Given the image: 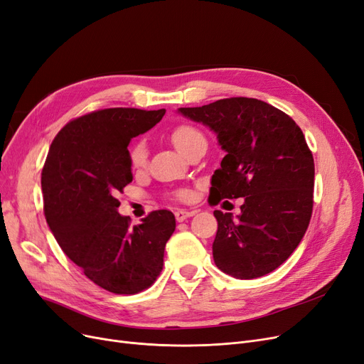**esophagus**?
<instances>
[{
  "label": "esophagus",
  "mask_w": 364,
  "mask_h": 364,
  "mask_svg": "<svg viewBox=\"0 0 364 364\" xmlns=\"http://www.w3.org/2000/svg\"><path fill=\"white\" fill-rule=\"evenodd\" d=\"M196 213V210H188V209H178L176 212H174V216H176V221H179V223H182V221H185L186 218H190V216H193Z\"/></svg>",
  "instance_id": "obj_1"
}]
</instances>
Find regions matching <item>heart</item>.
I'll use <instances>...</instances> for the list:
<instances>
[{
    "instance_id": "b5f03b06",
    "label": "heart",
    "mask_w": 364,
    "mask_h": 364,
    "mask_svg": "<svg viewBox=\"0 0 364 364\" xmlns=\"http://www.w3.org/2000/svg\"><path fill=\"white\" fill-rule=\"evenodd\" d=\"M201 137H203V134L198 132L197 128H194L191 125H179L174 128L171 133V141L181 154H183L193 141H196L197 139H201ZM146 159H148L146 143H144L143 140H139L133 144L132 149H129V163H132V166L134 168H140L146 164ZM181 196L186 197L188 194L182 193Z\"/></svg>"
}]
</instances>
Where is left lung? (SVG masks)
I'll list each match as a JSON object with an SVG mask.
<instances>
[{
	"mask_svg": "<svg viewBox=\"0 0 364 364\" xmlns=\"http://www.w3.org/2000/svg\"><path fill=\"white\" fill-rule=\"evenodd\" d=\"M178 113L209 127L225 152L210 181L212 205L245 200L236 218L213 212L216 267L237 279L278 269L299 246L312 215L315 167L301 129L279 109L246 97Z\"/></svg>",
	"mask_w": 364,
	"mask_h": 364,
	"instance_id": "left-lung-1",
	"label": "left lung"
}]
</instances>
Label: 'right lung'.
<instances>
[{
    "instance_id": "obj_1",
    "label": "right lung",
    "mask_w": 364,
    "mask_h": 364,
    "mask_svg": "<svg viewBox=\"0 0 364 364\" xmlns=\"http://www.w3.org/2000/svg\"><path fill=\"white\" fill-rule=\"evenodd\" d=\"M164 113L114 107L83 114L56 134L41 171L46 223L58 245L86 278L114 294L154 284L176 228L170 210L151 212L129 227L114 197L133 181L129 141Z\"/></svg>"
}]
</instances>
